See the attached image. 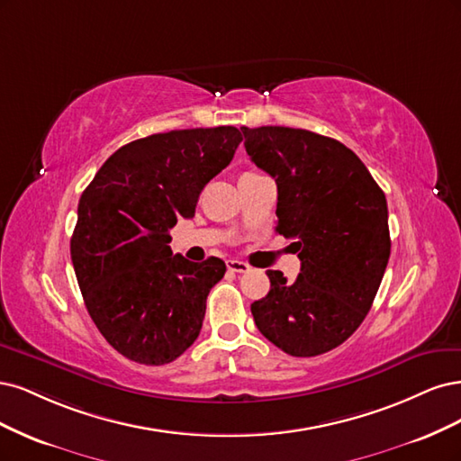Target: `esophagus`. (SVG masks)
Here are the masks:
<instances>
[{
  "label": "esophagus",
  "instance_id": "obj_1",
  "mask_svg": "<svg viewBox=\"0 0 461 461\" xmlns=\"http://www.w3.org/2000/svg\"><path fill=\"white\" fill-rule=\"evenodd\" d=\"M228 270L235 272V274H247L250 268H249V264H245L241 260H228Z\"/></svg>",
  "mask_w": 461,
  "mask_h": 461
}]
</instances>
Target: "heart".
Masks as SVG:
<instances>
[{
    "label": "heart",
    "mask_w": 461,
    "mask_h": 461,
    "mask_svg": "<svg viewBox=\"0 0 461 461\" xmlns=\"http://www.w3.org/2000/svg\"><path fill=\"white\" fill-rule=\"evenodd\" d=\"M245 174H252V172H245Z\"/></svg>",
    "instance_id": "b5f03b06"
}]
</instances>
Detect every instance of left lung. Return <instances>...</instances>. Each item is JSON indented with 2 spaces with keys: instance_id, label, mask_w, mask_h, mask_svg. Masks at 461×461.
<instances>
[{
  "instance_id": "1",
  "label": "left lung",
  "mask_w": 461,
  "mask_h": 461,
  "mask_svg": "<svg viewBox=\"0 0 461 461\" xmlns=\"http://www.w3.org/2000/svg\"><path fill=\"white\" fill-rule=\"evenodd\" d=\"M245 149L277 184L276 231L294 240L301 274L268 270L250 304L258 331L299 358L330 352L360 328L391 255L383 189L347 145L320 133L241 128Z\"/></svg>"
}]
</instances>
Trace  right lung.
<instances>
[{
  "instance_id": "obj_1",
  "label": "right lung",
  "mask_w": 461,
  "mask_h": 461,
  "mask_svg": "<svg viewBox=\"0 0 461 461\" xmlns=\"http://www.w3.org/2000/svg\"><path fill=\"white\" fill-rule=\"evenodd\" d=\"M241 141L233 126L153 133L114 151L84 189L72 266L97 330L128 360L170 364L199 337L226 264L172 255L170 230L195 216Z\"/></svg>"
}]
</instances>
